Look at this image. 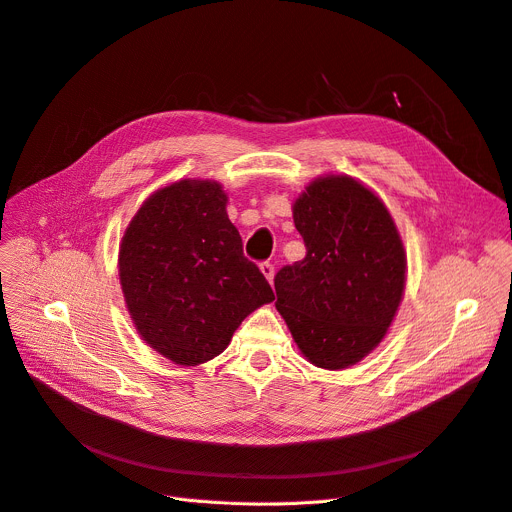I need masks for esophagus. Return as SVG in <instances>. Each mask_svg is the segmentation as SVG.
Masks as SVG:
<instances>
[{"mask_svg": "<svg viewBox=\"0 0 512 512\" xmlns=\"http://www.w3.org/2000/svg\"><path fill=\"white\" fill-rule=\"evenodd\" d=\"M260 271H262V275L266 277V281L269 283H273V277H275V264L273 262H260Z\"/></svg>", "mask_w": 512, "mask_h": 512, "instance_id": "1", "label": "esophagus"}]
</instances>
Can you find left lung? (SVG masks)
Returning a JSON list of instances; mask_svg holds the SVG:
<instances>
[{
    "mask_svg": "<svg viewBox=\"0 0 512 512\" xmlns=\"http://www.w3.org/2000/svg\"><path fill=\"white\" fill-rule=\"evenodd\" d=\"M294 223L306 256L275 275V306L312 364L346 369L381 342L400 306L398 229L375 193L346 175L312 181Z\"/></svg>",
    "mask_w": 512,
    "mask_h": 512,
    "instance_id": "obj_1",
    "label": "left lung"
}]
</instances>
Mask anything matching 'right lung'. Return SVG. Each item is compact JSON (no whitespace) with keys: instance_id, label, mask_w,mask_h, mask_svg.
<instances>
[{"instance_id":"add662e5","label":"right lung","mask_w":512,"mask_h":512,"mask_svg":"<svg viewBox=\"0 0 512 512\" xmlns=\"http://www.w3.org/2000/svg\"><path fill=\"white\" fill-rule=\"evenodd\" d=\"M118 266L139 335L185 367L221 354L241 321L275 300L243 256L214 181L183 179L145 200L120 243Z\"/></svg>"}]
</instances>
